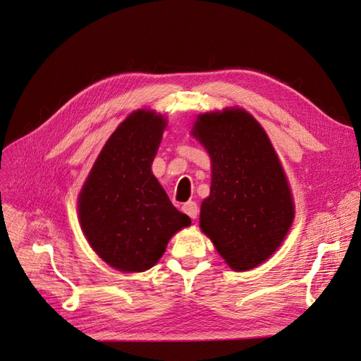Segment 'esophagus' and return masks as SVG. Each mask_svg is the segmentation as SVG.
Instances as JSON below:
<instances>
[{
	"label": "esophagus",
	"mask_w": 361,
	"mask_h": 361,
	"mask_svg": "<svg viewBox=\"0 0 361 361\" xmlns=\"http://www.w3.org/2000/svg\"><path fill=\"white\" fill-rule=\"evenodd\" d=\"M182 211L187 214L191 220H195L199 216V206L195 202H187L182 206Z\"/></svg>",
	"instance_id": "esophagus-1"
}]
</instances>
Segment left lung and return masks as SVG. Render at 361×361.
<instances>
[{
  "instance_id": "obj_1",
  "label": "left lung",
  "mask_w": 361,
  "mask_h": 361,
  "mask_svg": "<svg viewBox=\"0 0 361 361\" xmlns=\"http://www.w3.org/2000/svg\"><path fill=\"white\" fill-rule=\"evenodd\" d=\"M191 134L212 164L202 232L232 269H253L280 247L293 220L285 170L264 128L243 108L200 114Z\"/></svg>"
}]
</instances>
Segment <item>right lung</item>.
Segmentation results:
<instances>
[{
	"label": "right lung",
	"mask_w": 361,
	"mask_h": 361,
	"mask_svg": "<svg viewBox=\"0 0 361 361\" xmlns=\"http://www.w3.org/2000/svg\"><path fill=\"white\" fill-rule=\"evenodd\" d=\"M166 117L129 114L108 138L78 197L81 228L108 265L141 272L162 257L170 238L188 227L152 173Z\"/></svg>",
	"instance_id": "obj_1"
}]
</instances>
